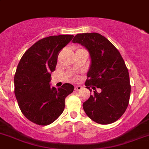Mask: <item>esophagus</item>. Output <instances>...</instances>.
Returning <instances> with one entry per match:
<instances>
[{"instance_id": "34e87169", "label": "esophagus", "mask_w": 149, "mask_h": 149, "mask_svg": "<svg viewBox=\"0 0 149 149\" xmlns=\"http://www.w3.org/2000/svg\"><path fill=\"white\" fill-rule=\"evenodd\" d=\"M75 91H81L82 89V86H76L74 88Z\"/></svg>"}]
</instances>
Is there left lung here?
Masks as SVG:
<instances>
[{
    "label": "left lung",
    "instance_id": "1",
    "mask_svg": "<svg viewBox=\"0 0 149 149\" xmlns=\"http://www.w3.org/2000/svg\"><path fill=\"white\" fill-rule=\"evenodd\" d=\"M73 43L83 46L89 52L91 65L86 85L93 95L83 102V107L88 117L101 125L117 121L125 113L130 101L131 86L129 71L119 51L100 34H78Z\"/></svg>",
    "mask_w": 149,
    "mask_h": 149
}]
</instances>
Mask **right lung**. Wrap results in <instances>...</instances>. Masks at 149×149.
Wrapping results in <instances>:
<instances>
[{"instance_id":"right-lung-1","label":"right lung","mask_w":149,"mask_h":149,"mask_svg":"<svg viewBox=\"0 0 149 149\" xmlns=\"http://www.w3.org/2000/svg\"><path fill=\"white\" fill-rule=\"evenodd\" d=\"M73 35L50 36L37 41L21 58L14 77L15 95L24 117L39 125H48L63 112L65 98L73 93V85L51 87L59 52Z\"/></svg>"}]
</instances>
